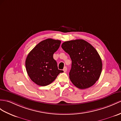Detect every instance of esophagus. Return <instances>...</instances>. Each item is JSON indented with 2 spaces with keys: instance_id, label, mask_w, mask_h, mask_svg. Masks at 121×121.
<instances>
[{
  "instance_id": "1",
  "label": "esophagus",
  "mask_w": 121,
  "mask_h": 121,
  "mask_svg": "<svg viewBox=\"0 0 121 121\" xmlns=\"http://www.w3.org/2000/svg\"><path fill=\"white\" fill-rule=\"evenodd\" d=\"M67 67H65L64 68V69H63L64 72H66L67 71Z\"/></svg>"
}]
</instances>
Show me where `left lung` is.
<instances>
[{"label": "left lung", "instance_id": "8db88e82", "mask_svg": "<svg viewBox=\"0 0 121 121\" xmlns=\"http://www.w3.org/2000/svg\"><path fill=\"white\" fill-rule=\"evenodd\" d=\"M61 48L71 59L69 78L73 84L81 89L93 86L102 70L101 58L96 49L83 39L67 41Z\"/></svg>", "mask_w": 121, "mask_h": 121}]
</instances>
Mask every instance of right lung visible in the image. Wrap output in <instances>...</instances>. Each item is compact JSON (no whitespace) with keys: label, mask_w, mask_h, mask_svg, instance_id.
Wrapping results in <instances>:
<instances>
[{"label":"right lung","mask_w":121,"mask_h":121,"mask_svg":"<svg viewBox=\"0 0 121 121\" xmlns=\"http://www.w3.org/2000/svg\"><path fill=\"white\" fill-rule=\"evenodd\" d=\"M61 42L48 38L35 46L28 54L26 68L31 80L36 84L45 86L53 82L63 70L58 69L53 54L60 46Z\"/></svg>","instance_id":"1"}]
</instances>
